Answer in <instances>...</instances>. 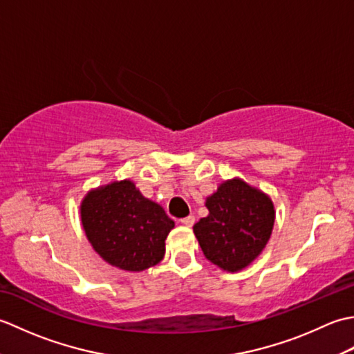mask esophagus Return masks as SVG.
Wrapping results in <instances>:
<instances>
[{
    "label": "esophagus",
    "instance_id": "1",
    "mask_svg": "<svg viewBox=\"0 0 354 354\" xmlns=\"http://www.w3.org/2000/svg\"><path fill=\"white\" fill-rule=\"evenodd\" d=\"M179 222H181L183 225H185V227H193L194 217H193V216H187V217H183V219L179 221Z\"/></svg>",
    "mask_w": 354,
    "mask_h": 354
}]
</instances>
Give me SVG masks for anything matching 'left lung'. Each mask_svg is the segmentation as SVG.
Wrapping results in <instances>:
<instances>
[{"mask_svg": "<svg viewBox=\"0 0 354 354\" xmlns=\"http://www.w3.org/2000/svg\"><path fill=\"white\" fill-rule=\"evenodd\" d=\"M205 207L208 216L193 227L202 252L228 272L246 268L263 251L272 232V201L240 179H232L207 198Z\"/></svg>", "mask_w": 354, "mask_h": 354, "instance_id": "8db88e82", "label": "left lung"}]
</instances>
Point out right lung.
I'll return each instance as SVG.
<instances>
[{"label": "right lung", "mask_w": 354, "mask_h": 354, "mask_svg": "<svg viewBox=\"0 0 354 354\" xmlns=\"http://www.w3.org/2000/svg\"><path fill=\"white\" fill-rule=\"evenodd\" d=\"M80 214L95 252L109 265L133 272L162 260L165 237L175 227L162 207L142 196L131 181L88 193Z\"/></svg>", "instance_id": "obj_1"}]
</instances>
